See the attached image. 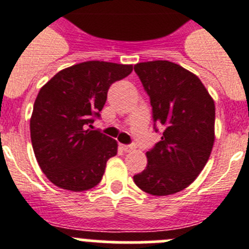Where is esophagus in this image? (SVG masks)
<instances>
[{
  "label": "esophagus",
  "instance_id": "esophagus-1",
  "mask_svg": "<svg viewBox=\"0 0 249 249\" xmlns=\"http://www.w3.org/2000/svg\"><path fill=\"white\" fill-rule=\"evenodd\" d=\"M121 148H122L124 152H131V151H133V149H135V147L128 146V144H121Z\"/></svg>",
  "mask_w": 249,
  "mask_h": 249
}]
</instances>
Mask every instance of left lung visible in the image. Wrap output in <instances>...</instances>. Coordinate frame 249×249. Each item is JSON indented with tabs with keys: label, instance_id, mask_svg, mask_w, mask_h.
<instances>
[{
	"label": "left lung",
	"instance_id": "8db88e82",
	"mask_svg": "<svg viewBox=\"0 0 249 249\" xmlns=\"http://www.w3.org/2000/svg\"><path fill=\"white\" fill-rule=\"evenodd\" d=\"M151 98L160 141L146 153L147 167L133 181L152 196L181 192L198 177L214 143V101L198 77L177 63L135 65Z\"/></svg>",
	"mask_w": 249,
	"mask_h": 249
}]
</instances>
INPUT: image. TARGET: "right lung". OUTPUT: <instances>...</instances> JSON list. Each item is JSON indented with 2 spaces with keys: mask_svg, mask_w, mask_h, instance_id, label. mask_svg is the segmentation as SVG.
Instances as JSON below:
<instances>
[{
  "mask_svg": "<svg viewBox=\"0 0 249 249\" xmlns=\"http://www.w3.org/2000/svg\"><path fill=\"white\" fill-rule=\"evenodd\" d=\"M132 70V65L87 61L59 71L39 89L30 120L31 141L39 167L54 186L82 192L101 182L118 144L92 131L93 117H100L109 86Z\"/></svg>",
  "mask_w": 249,
  "mask_h": 249,
  "instance_id": "obj_1",
  "label": "right lung"
}]
</instances>
